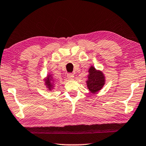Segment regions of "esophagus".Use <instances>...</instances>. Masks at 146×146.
Segmentation results:
<instances>
[{
	"instance_id": "34e87169",
	"label": "esophagus",
	"mask_w": 146,
	"mask_h": 146,
	"mask_svg": "<svg viewBox=\"0 0 146 146\" xmlns=\"http://www.w3.org/2000/svg\"><path fill=\"white\" fill-rule=\"evenodd\" d=\"M67 77L69 79H72L74 77V75H73V73H69L67 74Z\"/></svg>"
}]
</instances>
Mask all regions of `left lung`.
<instances>
[{"label":"left lung","mask_w":146,"mask_h":146,"mask_svg":"<svg viewBox=\"0 0 146 146\" xmlns=\"http://www.w3.org/2000/svg\"><path fill=\"white\" fill-rule=\"evenodd\" d=\"M89 75L87 81V87L92 93H95L102 89L104 84V77L101 71H96L91 67L89 70Z\"/></svg>","instance_id":"1"}]
</instances>
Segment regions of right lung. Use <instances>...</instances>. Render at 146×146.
I'll return each mask as SVG.
<instances>
[{
    "label": "right lung",
    "instance_id": "right-lung-1",
    "mask_svg": "<svg viewBox=\"0 0 146 146\" xmlns=\"http://www.w3.org/2000/svg\"><path fill=\"white\" fill-rule=\"evenodd\" d=\"M50 79L49 77H48L47 78V81H46V85H47V86H48V87H49V89H50V88L52 87V84L50 83Z\"/></svg>",
    "mask_w": 146,
    "mask_h": 146
}]
</instances>
